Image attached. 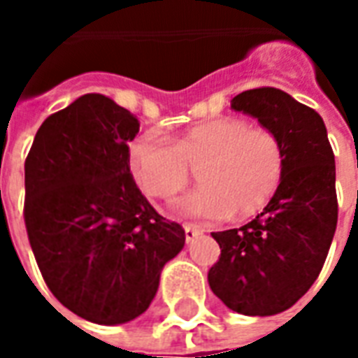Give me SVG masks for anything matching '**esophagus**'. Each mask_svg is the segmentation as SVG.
Segmentation results:
<instances>
[{"label":"esophagus","mask_w":358,"mask_h":358,"mask_svg":"<svg viewBox=\"0 0 358 358\" xmlns=\"http://www.w3.org/2000/svg\"><path fill=\"white\" fill-rule=\"evenodd\" d=\"M184 230H185V241H187V243H191L193 239L202 236V230L196 229V227H191V224H185Z\"/></svg>","instance_id":"obj_1"}]
</instances>
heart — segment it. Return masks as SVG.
<instances>
[{
  "label": "heart",
  "instance_id": "obj_1",
  "mask_svg": "<svg viewBox=\"0 0 358 358\" xmlns=\"http://www.w3.org/2000/svg\"><path fill=\"white\" fill-rule=\"evenodd\" d=\"M286 152L273 129L224 117L185 131L176 143L148 129L129 145V169L141 191L169 201L187 187L193 169L204 185L176 202L180 213L199 221L247 217L277 193Z\"/></svg>",
  "mask_w": 358,
  "mask_h": 358
}]
</instances>
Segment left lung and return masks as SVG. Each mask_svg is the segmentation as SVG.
<instances>
[{"instance_id":"left-lung-1","label":"left lung","mask_w":358,"mask_h":358,"mask_svg":"<svg viewBox=\"0 0 358 358\" xmlns=\"http://www.w3.org/2000/svg\"><path fill=\"white\" fill-rule=\"evenodd\" d=\"M230 108L280 137L286 167L260 215L241 229L213 232L221 256L208 282L230 310L273 316L295 305L325 264L338 221L334 154L322 117L280 89H250Z\"/></svg>"}]
</instances>
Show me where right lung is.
<instances>
[{"label": "right lung", "mask_w": 358, "mask_h": 358, "mask_svg": "<svg viewBox=\"0 0 358 358\" xmlns=\"http://www.w3.org/2000/svg\"><path fill=\"white\" fill-rule=\"evenodd\" d=\"M139 120L103 94L50 115L25 159L24 219L44 282L83 320L141 316L185 232L152 208L129 173Z\"/></svg>", "instance_id": "add662e5"}]
</instances>
